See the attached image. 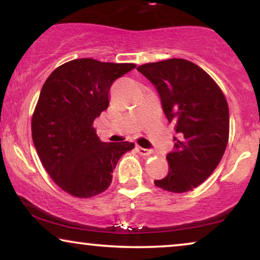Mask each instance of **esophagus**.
Segmentation results:
<instances>
[{"mask_svg":"<svg viewBox=\"0 0 260 260\" xmlns=\"http://www.w3.org/2000/svg\"><path fill=\"white\" fill-rule=\"evenodd\" d=\"M136 150L138 151V154L142 156H148L151 154V150H149V149H145V148H142V147H140V145H137Z\"/></svg>","mask_w":260,"mask_h":260,"instance_id":"obj_1","label":"esophagus"}]
</instances>
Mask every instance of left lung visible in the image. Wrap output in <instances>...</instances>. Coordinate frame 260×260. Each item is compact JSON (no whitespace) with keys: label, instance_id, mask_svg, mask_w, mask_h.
I'll use <instances>...</instances> for the list:
<instances>
[{"label":"left lung","instance_id":"obj_1","mask_svg":"<svg viewBox=\"0 0 260 260\" xmlns=\"http://www.w3.org/2000/svg\"><path fill=\"white\" fill-rule=\"evenodd\" d=\"M157 90L179 137L167 155L169 172L155 184L184 193L207 180L221 161L230 134L229 105L214 80L194 62L168 59L138 66Z\"/></svg>","mask_w":260,"mask_h":260}]
</instances>
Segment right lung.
<instances>
[{
    "label": "right lung",
    "mask_w": 260,
    "mask_h": 260,
    "mask_svg": "<svg viewBox=\"0 0 260 260\" xmlns=\"http://www.w3.org/2000/svg\"><path fill=\"white\" fill-rule=\"evenodd\" d=\"M135 63L84 58L59 66L41 88L31 118V137L52 180L77 198L103 193L117 162L133 150L130 142H102L93 120L109 106L113 81Z\"/></svg>",
    "instance_id": "1"
}]
</instances>
